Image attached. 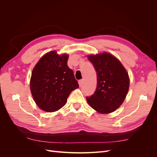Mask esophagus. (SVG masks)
I'll return each mask as SVG.
<instances>
[{
  "label": "esophagus",
  "instance_id": "1",
  "mask_svg": "<svg viewBox=\"0 0 157 157\" xmlns=\"http://www.w3.org/2000/svg\"><path fill=\"white\" fill-rule=\"evenodd\" d=\"M82 82H83V80H80L79 81H78V84H79V86H80V87L82 86Z\"/></svg>",
  "mask_w": 157,
  "mask_h": 157
}]
</instances>
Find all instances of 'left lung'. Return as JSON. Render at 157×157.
Instances as JSON below:
<instances>
[{
    "mask_svg": "<svg viewBox=\"0 0 157 157\" xmlns=\"http://www.w3.org/2000/svg\"><path fill=\"white\" fill-rule=\"evenodd\" d=\"M97 73V87L91 96L86 97L90 106L107 114L115 111L124 101L129 89L130 79L125 68L115 56L109 53L90 55Z\"/></svg>",
    "mask_w": 157,
    "mask_h": 157,
    "instance_id": "8db88e82",
    "label": "left lung"
}]
</instances>
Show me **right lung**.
<instances>
[{"label": "right lung", "instance_id": "right-lung-1", "mask_svg": "<svg viewBox=\"0 0 157 157\" xmlns=\"http://www.w3.org/2000/svg\"><path fill=\"white\" fill-rule=\"evenodd\" d=\"M69 56L56 51L44 55L33 69L30 88L39 108L46 112L59 110L67 103L71 92L79 87L73 71L67 65Z\"/></svg>", "mask_w": 157, "mask_h": 157}]
</instances>
